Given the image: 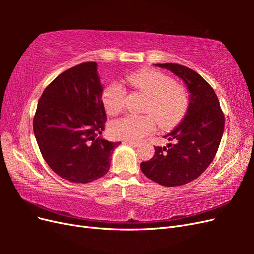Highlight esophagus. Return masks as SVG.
Listing matches in <instances>:
<instances>
[{
    "instance_id": "esophagus-1",
    "label": "esophagus",
    "mask_w": 254,
    "mask_h": 254,
    "mask_svg": "<svg viewBox=\"0 0 254 254\" xmlns=\"http://www.w3.org/2000/svg\"><path fill=\"white\" fill-rule=\"evenodd\" d=\"M123 143H124V144H127V145H130V146H131V147H137V146H139V143H136V142H131V141H124Z\"/></svg>"
}]
</instances>
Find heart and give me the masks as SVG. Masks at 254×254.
<instances>
[{"mask_svg":"<svg viewBox=\"0 0 254 254\" xmlns=\"http://www.w3.org/2000/svg\"><path fill=\"white\" fill-rule=\"evenodd\" d=\"M127 82L147 96L143 110L149 113L129 114L113 121L109 126V131L115 139L139 141L155 130V117L161 127L168 128L177 124L186 114L189 105L186 90L174 83L170 76L164 73L152 68H144L130 74ZM125 96L126 90L122 84L114 82L107 87L103 93L106 112L110 115L119 114L124 108Z\"/></svg>","mask_w":254,"mask_h":254,"instance_id":"b5f03b06","label":"heart"}]
</instances>
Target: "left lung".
Here are the masks:
<instances>
[{
  "instance_id": "8db88e82",
  "label": "left lung",
  "mask_w": 254,
  "mask_h": 254,
  "mask_svg": "<svg viewBox=\"0 0 254 254\" xmlns=\"http://www.w3.org/2000/svg\"><path fill=\"white\" fill-rule=\"evenodd\" d=\"M183 80L190 92L186 117L164 135L168 143L155 147V156L141 163L148 179L161 186L180 187L197 179L211 164L225 129V115L217 95L200 75L178 64H158Z\"/></svg>"
}]
</instances>
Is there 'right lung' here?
Returning <instances> with one entry per match:
<instances>
[{
	"instance_id": "1",
	"label": "right lung",
	"mask_w": 254,
	"mask_h": 254,
	"mask_svg": "<svg viewBox=\"0 0 254 254\" xmlns=\"http://www.w3.org/2000/svg\"><path fill=\"white\" fill-rule=\"evenodd\" d=\"M96 63L58 75L45 88L34 118V133L45 162L63 179L89 183L110 168L121 142L101 136L107 115Z\"/></svg>"
}]
</instances>
